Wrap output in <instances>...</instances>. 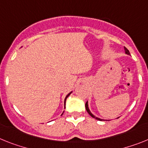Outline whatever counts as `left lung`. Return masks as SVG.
Returning a JSON list of instances; mask_svg holds the SVG:
<instances>
[{
	"label": "left lung",
	"instance_id": "obj_1",
	"mask_svg": "<svg viewBox=\"0 0 148 148\" xmlns=\"http://www.w3.org/2000/svg\"><path fill=\"white\" fill-rule=\"evenodd\" d=\"M124 49H125V53H126V54H127V55H130V51L128 50V49H126V47H124ZM85 107H86V111H87L88 114H89V115H90V116H92V117H93V118L96 119V120H102V119H100V118H99V117H96V116H94V115H93V114H92L91 111L89 110V107H88V101H86V103Z\"/></svg>",
	"mask_w": 148,
	"mask_h": 148
}]
</instances>
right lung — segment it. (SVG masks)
Instances as JSON below:
<instances>
[{
  "mask_svg": "<svg viewBox=\"0 0 148 148\" xmlns=\"http://www.w3.org/2000/svg\"><path fill=\"white\" fill-rule=\"evenodd\" d=\"M71 92H71L70 93H68V95H66V97H65V99H64V108H65V101H66V99H67V98H68V96H69V95H71Z\"/></svg>",
  "mask_w": 148,
  "mask_h": 148,
  "instance_id": "right-lung-1",
  "label": "right lung"
}]
</instances>
